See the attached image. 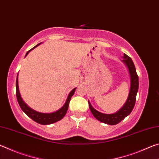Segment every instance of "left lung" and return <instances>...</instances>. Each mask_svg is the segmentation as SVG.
Here are the masks:
<instances>
[{
    "instance_id": "left-lung-1",
    "label": "left lung",
    "mask_w": 159,
    "mask_h": 159,
    "mask_svg": "<svg viewBox=\"0 0 159 159\" xmlns=\"http://www.w3.org/2000/svg\"><path fill=\"white\" fill-rule=\"evenodd\" d=\"M122 57L123 60L121 61L127 67L130 79V91H129L127 100L125 102V104H123V106L116 113L107 114L99 112L98 110L94 109L93 106L91 105L90 101H88L90 111L92 112L93 115L95 116L96 119H98L102 123L111 125L118 124V123H120L122 120L124 119L126 116H128L130 114L131 111H133L134 104H135L136 95L137 93H138L139 88L138 76L136 73V69L134 65L133 60H132V59L130 57L125 55V53L123 54V57Z\"/></svg>"
}]
</instances>
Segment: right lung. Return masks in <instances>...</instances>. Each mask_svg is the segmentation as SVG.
Masks as SVG:
<instances>
[{
    "label": "right lung",
    "mask_w": 159,
    "mask_h": 159,
    "mask_svg": "<svg viewBox=\"0 0 159 159\" xmlns=\"http://www.w3.org/2000/svg\"><path fill=\"white\" fill-rule=\"evenodd\" d=\"M41 43H39L38 45H36V46L32 48V49L29 50L28 52H26L25 57H26V55H27L32 50H34V48H36L37 46H39ZM76 88H74V89L69 93L68 97H67V99L65 102V103H64L62 107L59 110H57V111L52 113H41V112H39L37 111H35L34 109H32L31 107H29L27 104L23 101V99L21 98V95H20V90H19L18 74L17 76V80H16V96H17L18 103L20 104V107H21V110H22V111L25 112L29 118H31L32 120H34L35 122H36L41 125H50L55 122H57L61 119H62L64 116H65V114H66L67 110H68V108H69V104L70 100H71V97L74 95L75 91H76Z\"/></svg>",
    "instance_id": "obj_1"
}]
</instances>
